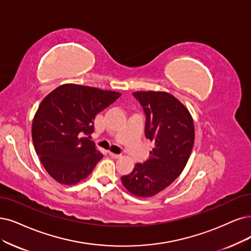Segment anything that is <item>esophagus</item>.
Masks as SVG:
<instances>
[{"mask_svg":"<svg viewBox=\"0 0 251 251\" xmlns=\"http://www.w3.org/2000/svg\"><path fill=\"white\" fill-rule=\"evenodd\" d=\"M109 155L113 157V158H119V157H121V154H116L113 152H109Z\"/></svg>","mask_w":251,"mask_h":251,"instance_id":"esophagus-1","label":"esophagus"}]
</instances>
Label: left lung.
<instances>
[{
    "mask_svg": "<svg viewBox=\"0 0 251 251\" xmlns=\"http://www.w3.org/2000/svg\"><path fill=\"white\" fill-rule=\"evenodd\" d=\"M146 115L145 135L154 144L149 159L136 163L121 180L138 198H149L171 185L186 165L194 143L188 109L166 92H135Z\"/></svg>",
    "mask_w": 251,
    "mask_h": 251,
    "instance_id": "left-lung-1",
    "label": "left lung"
}]
</instances>
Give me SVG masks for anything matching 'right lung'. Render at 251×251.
Listing matches in <instances>:
<instances>
[{"label":"right lung","instance_id":"obj_1","mask_svg":"<svg viewBox=\"0 0 251 251\" xmlns=\"http://www.w3.org/2000/svg\"><path fill=\"white\" fill-rule=\"evenodd\" d=\"M121 96L120 93L66 83L54 89L34 117L35 151L51 177L73 185L94 170L103 157L89 140L95 117Z\"/></svg>","mask_w":251,"mask_h":251}]
</instances>
